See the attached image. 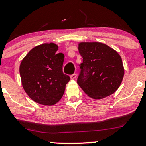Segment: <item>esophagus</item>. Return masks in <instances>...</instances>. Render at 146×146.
<instances>
[{"label": "esophagus", "instance_id": "esophagus-1", "mask_svg": "<svg viewBox=\"0 0 146 146\" xmlns=\"http://www.w3.org/2000/svg\"><path fill=\"white\" fill-rule=\"evenodd\" d=\"M76 78H77V74L76 73H73V75L70 76V78L71 79H76Z\"/></svg>", "mask_w": 146, "mask_h": 146}]
</instances>
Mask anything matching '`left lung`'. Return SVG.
<instances>
[{
    "mask_svg": "<svg viewBox=\"0 0 146 146\" xmlns=\"http://www.w3.org/2000/svg\"><path fill=\"white\" fill-rule=\"evenodd\" d=\"M78 51L82 63L77 82L85 93L95 100L114 93L124 76L120 55L100 42H80Z\"/></svg>",
    "mask_w": 146,
    "mask_h": 146,
    "instance_id": "left-lung-1",
    "label": "left lung"
}]
</instances>
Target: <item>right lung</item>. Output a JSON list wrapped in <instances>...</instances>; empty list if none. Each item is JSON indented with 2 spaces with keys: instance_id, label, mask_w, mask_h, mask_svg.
Instances as JSON below:
<instances>
[{
  "instance_id": "add662e5",
  "label": "right lung",
  "mask_w": 146,
  "mask_h": 146,
  "mask_svg": "<svg viewBox=\"0 0 146 146\" xmlns=\"http://www.w3.org/2000/svg\"><path fill=\"white\" fill-rule=\"evenodd\" d=\"M56 44L34 47L20 66L22 85L28 96L43 105H54L63 97L70 77L63 73L64 55Z\"/></svg>"
}]
</instances>
